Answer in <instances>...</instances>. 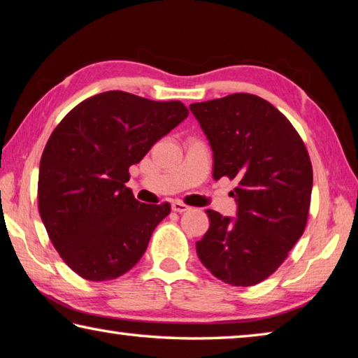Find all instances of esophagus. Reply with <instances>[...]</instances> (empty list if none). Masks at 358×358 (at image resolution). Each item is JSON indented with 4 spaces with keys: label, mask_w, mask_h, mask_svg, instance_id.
<instances>
[{
    "label": "esophagus",
    "mask_w": 358,
    "mask_h": 358,
    "mask_svg": "<svg viewBox=\"0 0 358 358\" xmlns=\"http://www.w3.org/2000/svg\"><path fill=\"white\" fill-rule=\"evenodd\" d=\"M189 208H191L189 205H186V203L180 202V201H175V202H172V210H173V211H177V213H185V211H187Z\"/></svg>",
    "instance_id": "34e87169"
}]
</instances>
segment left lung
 <instances>
[{"instance_id": "obj_1", "label": "left lung", "mask_w": 358, "mask_h": 358, "mask_svg": "<svg viewBox=\"0 0 358 358\" xmlns=\"http://www.w3.org/2000/svg\"><path fill=\"white\" fill-rule=\"evenodd\" d=\"M215 156L213 178L237 180L235 220L207 210L210 229L196 243L210 273L237 287L262 282L280 268L305 232L313 166L292 123L250 93L189 106Z\"/></svg>"}]
</instances>
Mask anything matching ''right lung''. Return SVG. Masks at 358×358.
<instances>
[{
    "mask_svg": "<svg viewBox=\"0 0 358 358\" xmlns=\"http://www.w3.org/2000/svg\"><path fill=\"white\" fill-rule=\"evenodd\" d=\"M180 101L106 92L77 104L48 137L38 205L48 238L88 281L117 280L147 250L171 203H141L126 183L162 136L187 117Z\"/></svg>",
    "mask_w": 358,
    "mask_h": 358,
    "instance_id": "1",
    "label": "right lung"
}]
</instances>
